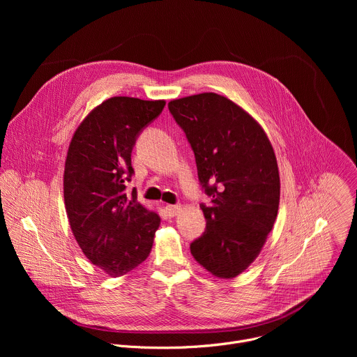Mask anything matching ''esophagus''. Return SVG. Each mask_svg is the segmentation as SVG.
I'll return each mask as SVG.
<instances>
[{"instance_id":"1","label":"esophagus","mask_w":357,"mask_h":357,"mask_svg":"<svg viewBox=\"0 0 357 357\" xmlns=\"http://www.w3.org/2000/svg\"><path fill=\"white\" fill-rule=\"evenodd\" d=\"M165 212L169 218H174L176 216L179 212H181V206L179 205H167L165 206Z\"/></svg>"}]
</instances>
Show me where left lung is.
I'll use <instances>...</instances> for the list:
<instances>
[{"label": "left lung", "instance_id": "obj_1", "mask_svg": "<svg viewBox=\"0 0 357 357\" xmlns=\"http://www.w3.org/2000/svg\"><path fill=\"white\" fill-rule=\"evenodd\" d=\"M195 154L197 178L212 199L202 203L203 234L195 260L219 278L243 273L261 251L280 205L274 149L260 124L227 97L202 93L168 103Z\"/></svg>", "mask_w": 357, "mask_h": 357}]
</instances>
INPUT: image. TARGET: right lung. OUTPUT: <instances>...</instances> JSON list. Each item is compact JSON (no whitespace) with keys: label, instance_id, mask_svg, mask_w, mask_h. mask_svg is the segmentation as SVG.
I'll return each instance as SVG.
<instances>
[{"label":"right lung","instance_id":"right-lung-1","mask_svg":"<svg viewBox=\"0 0 357 357\" xmlns=\"http://www.w3.org/2000/svg\"><path fill=\"white\" fill-rule=\"evenodd\" d=\"M164 107V100L112 97L83 120L69 145L63 195L70 229L84 256L112 277L148 257L161 223L127 182L135 141Z\"/></svg>","mask_w":357,"mask_h":357}]
</instances>
